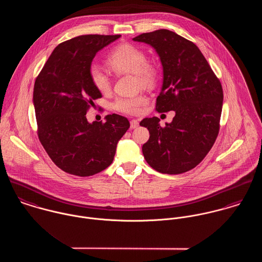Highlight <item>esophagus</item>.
<instances>
[{
	"label": "esophagus",
	"mask_w": 262,
	"mask_h": 262,
	"mask_svg": "<svg viewBox=\"0 0 262 262\" xmlns=\"http://www.w3.org/2000/svg\"><path fill=\"white\" fill-rule=\"evenodd\" d=\"M139 126V123H138V121L137 120H131L130 121V128L131 129H135V128H137Z\"/></svg>",
	"instance_id": "esophagus-1"
}]
</instances>
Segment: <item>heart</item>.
Here are the masks:
<instances>
[{
    "label": "heart",
    "mask_w": 262,
    "mask_h": 262,
    "mask_svg": "<svg viewBox=\"0 0 262 262\" xmlns=\"http://www.w3.org/2000/svg\"><path fill=\"white\" fill-rule=\"evenodd\" d=\"M146 59V54L142 49L135 45L124 43L113 49L107 58V64L115 74L134 75L142 86L151 89L157 84L160 71L155 62ZM89 74L96 90L102 94H106L111 90L110 77L99 66H92ZM147 103V97L140 94L134 97L119 98L113 104V108L118 112L137 115Z\"/></svg>",
    "instance_id": "b5f03b06"
}]
</instances>
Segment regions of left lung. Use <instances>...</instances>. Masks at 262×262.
Returning a JSON list of instances; mask_svg holds the SVG:
<instances>
[{
  "label": "left lung",
  "instance_id": "obj_1",
  "mask_svg": "<svg viewBox=\"0 0 262 262\" xmlns=\"http://www.w3.org/2000/svg\"><path fill=\"white\" fill-rule=\"evenodd\" d=\"M133 40L152 46L162 64L156 111L176 113L164 127L157 117L140 122L150 134L142 146L144 158L158 172L184 173L205 158L217 139L223 106L221 82L198 46L172 31L159 29Z\"/></svg>",
  "mask_w": 262,
  "mask_h": 262
}]
</instances>
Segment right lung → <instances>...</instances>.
Segmentation results:
<instances>
[{
  "label": "right lung",
  "instance_id": "right-lung-1",
  "mask_svg": "<svg viewBox=\"0 0 262 262\" xmlns=\"http://www.w3.org/2000/svg\"><path fill=\"white\" fill-rule=\"evenodd\" d=\"M121 35H81L60 43L52 51L33 91L39 140L63 171L90 177L114 160L118 141L130 127L127 118L112 114L106 122L89 123L93 100L102 97L90 79L97 52Z\"/></svg>",
  "mask_w": 262,
  "mask_h": 262
}]
</instances>
